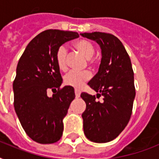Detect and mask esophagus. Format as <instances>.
Listing matches in <instances>:
<instances>
[{"label":"esophagus","mask_w":159,"mask_h":159,"mask_svg":"<svg viewBox=\"0 0 159 159\" xmlns=\"http://www.w3.org/2000/svg\"><path fill=\"white\" fill-rule=\"evenodd\" d=\"M75 95H76V97H77V98H78V97H80L81 92H80L78 89H75Z\"/></svg>","instance_id":"34e87169"}]
</instances>
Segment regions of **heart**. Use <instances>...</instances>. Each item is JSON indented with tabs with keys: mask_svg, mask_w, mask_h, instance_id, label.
<instances>
[{
	"mask_svg": "<svg viewBox=\"0 0 159 159\" xmlns=\"http://www.w3.org/2000/svg\"><path fill=\"white\" fill-rule=\"evenodd\" d=\"M76 49L79 51L86 58L89 59L94 55V46L90 41L86 39H80L74 43ZM67 50L66 46L61 45L57 48L55 54V59L58 68L64 71L67 68ZM91 78V73L88 71H70L65 75L64 82L67 85L74 87H81L85 82Z\"/></svg>",
	"mask_w": 159,
	"mask_h": 159,
	"instance_id": "obj_1",
	"label": "heart"
}]
</instances>
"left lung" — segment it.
<instances>
[{
	"instance_id": "obj_1",
	"label": "left lung",
	"mask_w": 159,
	"mask_h": 159,
	"mask_svg": "<svg viewBox=\"0 0 159 159\" xmlns=\"http://www.w3.org/2000/svg\"><path fill=\"white\" fill-rule=\"evenodd\" d=\"M97 42L102 50L98 72L88 85L97 92L95 96L82 92L87 107L82 113L86 137L95 143L113 140L124 130L130 119L135 97L134 72L130 58L123 43L116 36L102 32L80 34Z\"/></svg>"
}]
</instances>
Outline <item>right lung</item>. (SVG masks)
Masks as SVG:
<instances>
[{"label":"right lung","mask_w":159,"mask_h":159,"mask_svg":"<svg viewBox=\"0 0 159 159\" xmlns=\"http://www.w3.org/2000/svg\"><path fill=\"white\" fill-rule=\"evenodd\" d=\"M77 32L48 30L29 43L19 60L13 82L14 107L27 135L39 143H53L61 139L62 120L74 100V88L65 86L55 59L56 51ZM56 90L48 97V90ZM58 91H57V89Z\"/></svg>","instance_id":"add662e5"}]
</instances>
